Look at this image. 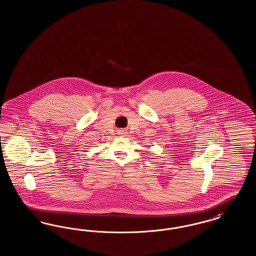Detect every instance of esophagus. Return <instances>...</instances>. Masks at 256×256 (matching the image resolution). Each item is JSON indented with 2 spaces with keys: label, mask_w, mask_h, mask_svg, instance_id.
Here are the masks:
<instances>
[{
  "label": "esophagus",
  "mask_w": 256,
  "mask_h": 256,
  "mask_svg": "<svg viewBox=\"0 0 256 256\" xmlns=\"http://www.w3.org/2000/svg\"><path fill=\"white\" fill-rule=\"evenodd\" d=\"M118 132H119V134H121V135H124V134H126V130H119Z\"/></svg>",
  "instance_id": "esophagus-1"
}]
</instances>
